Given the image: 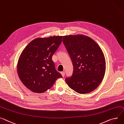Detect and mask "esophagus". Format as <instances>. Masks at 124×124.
<instances>
[{
	"mask_svg": "<svg viewBox=\"0 0 124 124\" xmlns=\"http://www.w3.org/2000/svg\"><path fill=\"white\" fill-rule=\"evenodd\" d=\"M61 74L62 76L63 77L65 76V72H61Z\"/></svg>",
	"mask_w": 124,
	"mask_h": 124,
	"instance_id": "34e87169",
	"label": "esophagus"
}]
</instances>
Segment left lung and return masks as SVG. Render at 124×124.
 <instances>
[{
  "mask_svg": "<svg viewBox=\"0 0 124 124\" xmlns=\"http://www.w3.org/2000/svg\"><path fill=\"white\" fill-rule=\"evenodd\" d=\"M63 42L73 65V72L65 81L79 94H87L101 83L106 70V61L100 46L90 37L84 35L63 36Z\"/></svg>",
  "mask_w": 124,
  "mask_h": 124,
  "instance_id": "8db88e82",
  "label": "left lung"
}]
</instances>
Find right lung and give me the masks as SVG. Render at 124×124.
<instances>
[{
  "label": "right lung",
  "instance_id": "add662e5",
  "mask_svg": "<svg viewBox=\"0 0 124 124\" xmlns=\"http://www.w3.org/2000/svg\"><path fill=\"white\" fill-rule=\"evenodd\" d=\"M63 36L37 38L27 45L17 63L18 76L24 86L34 93L50 89L59 78H62L52 60L62 42Z\"/></svg>",
  "mask_w": 124,
  "mask_h": 124
}]
</instances>
